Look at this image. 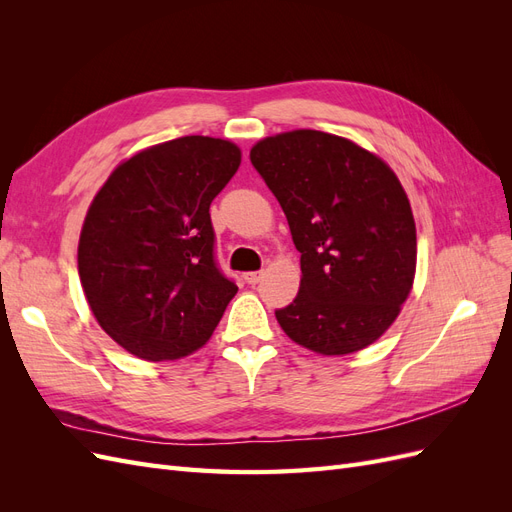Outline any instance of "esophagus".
Instances as JSON below:
<instances>
[{"instance_id":"34e87169","label":"esophagus","mask_w":512,"mask_h":512,"mask_svg":"<svg viewBox=\"0 0 512 512\" xmlns=\"http://www.w3.org/2000/svg\"><path fill=\"white\" fill-rule=\"evenodd\" d=\"M260 277H262V273L260 271H252V273H245L243 275V280L250 284V286H254V284H258L260 282Z\"/></svg>"}]
</instances>
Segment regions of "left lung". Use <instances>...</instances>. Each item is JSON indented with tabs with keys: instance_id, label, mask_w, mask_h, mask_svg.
Returning a JSON list of instances; mask_svg holds the SVG:
<instances>
[{
	"instance_id": "1",
	"label": "left lung",
	"mask_w": 512,
	"mask_h": 512,
	"mask_svg": "<svg viewBox=\"0 0 512 512\" xmlns=\"http://www.w3.org/2000/svg\"><path fill=\"white\" fill-rule=\"evenodd\" d=\"M250 160L301 252L299 294L275 312L280 327L324 356L371 346L399 316L416 273V224L393 168L318 130L262 138Z\"/></svg>"
}]
</instances>
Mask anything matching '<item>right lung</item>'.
I'll list each match as a JSON object with an SVG mask.
<instances>
[{"mask_svg":"<svg viewBox=\"0 0 512 512\" xmlns=\"http://www.w3.org/2000/svg\"><path fill=\"white\" fill-rule=\"evenodd\" d=\"M241 149L181 136L123 160L87 209L79 277L100 327L143 361L203 348L237 286L213 260L209 207Z\"/></svg>","mask_w":512,"mask_h":512,"instance_id":"1","label":"right lung"}]
</instances>
